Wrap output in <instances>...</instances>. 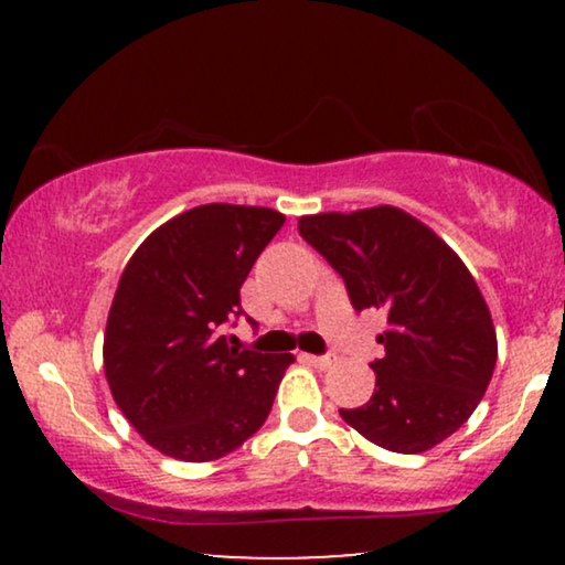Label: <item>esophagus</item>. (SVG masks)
<instances>
[{"label": "esophagus", "instance_id": "34e87169", "mask_svg": "<svg viewBox=\"0 0 565 565\" xmlns=\"http://www.w3.org/2000/svg\"><path fill=\"white\" fill-rule=\"evenodd\" d=\"M300 360L311 362L313 367H327L331 362V358H327V354H300Z\"/></svg>", "mask_w": 565, "mask_h": 565}]
</instances>
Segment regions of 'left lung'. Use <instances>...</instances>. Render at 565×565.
<instances>
[{
    "instance_id": "8db88e82",
    "label": "left lung",
    "mask_w": 565,
    "mask_h": 565,
    "mask_svg": "<svg viewBox=\"0 0 565 565\" xmlns=\"http://www.w3.org/2000/svg\"><path fill=\"white\" fill-rule=\"evenodd\" d=\"M298 231L342 275L352 306L383 308L388 331L365 406L339 408L370 443L424 452L481 404L497 365L489 306L462 259L429 226L393 205L298 218Z\"/></svg>"
}]
</instances>
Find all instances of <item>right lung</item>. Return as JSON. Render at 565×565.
<instances>
[{
	"label": "right lung",
	"mask_w": 565,
	"mask_h": 565,
	"mask_svg": "<svg viewBox=\"0 0 565 565\" xmlns=\"http://www.w3.org/2000/svg\"><path fill=\"white\" fill-rule=\"evenodd\" d=\"M273 207L211 203L159 226L122 269L105 329V377L151 447L184 462L244 445L273 408L292 354L234 347L242 285L282 228Z\"/></svg>",
	"instance_id": "right-lung-1"
}]
</instances>
